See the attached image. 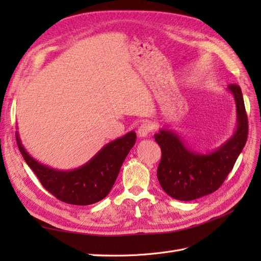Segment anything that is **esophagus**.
I'll return each instance as SVG.
<instances>
[{"label": "esophagus", "instance_id": "34e87169", "mask_svg": "<svg viewBox=\"0 0 261 261\" xmlns=\"http://www.w3.org/2000/svg\"><path fill=\"white\" fill-rule=\"evenodd\" d=\"M153 129V125L150 123V122H145V123H142L139 127H138V137L139 138H146Z\"/></svg>", "mask_w": 261, "mask_h": 261}]
</instances>
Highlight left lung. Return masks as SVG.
Listing matches in <instances>:
<instances>
[{"label":"left lung","instance_id":"8db88e82","mask_svg":"<svg viewBox=\"0 0 261 261\" xmlns=\"http://www.w3.org/2000/svg\"><path fill=\"white\" fill-rule=\"evenodd\" d=\"M228 90L234 97L237 127L228 140L206 153L187 148L173 130L162 129L154 140L162 149L157 177L163 190L178 201H193L215 192L233 168L248 137V118L240 86Z\"/></svg>","mask_w":261,"mask_h":261}]
</instances>
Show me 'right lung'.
Masks as SVG:
<instances>
[{
	"label": "right lung",
	"mask_w": 261,
	"mask_h": 261,
	"mask_svg": "<svg viewBox=\"0 0 261 261\" xmlns=\"http://www.w3.org/2000/svg\"><path fill=\"white\" fill-rule=\"evenodd\" d=\"M15 136L19 150L42 186L59 201L73 205L94 204L108 195L137 138L136 132L130 131L105 145L90 162L81 167L58 170L37 162L22 146L18 131Z\"/></svg>",
	"instance_id": "right-lung-1"
}]
</instances>
